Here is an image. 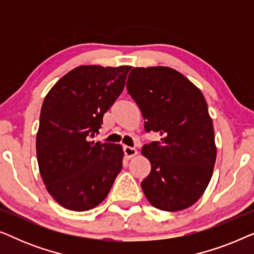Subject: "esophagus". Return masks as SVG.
<instances>
[{
    "instance_id": "1",
    "label": "esophagus",
    "mask_w": 254,
    "mask_h": 254,
    "mask_svg": "<svg viewBox=\"0 0 254 254\" xmlns=\"http://www.w3.org/2000/svg\"><path fill=\"white\" fill-rule=\"evenodd\" d=\"M124 152H125V156H126L127 158H133L134 156L137 154L136 149L131 148V147H124Z\"/></svg>"
}]
</instances>
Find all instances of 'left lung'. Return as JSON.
<instances>
[{"label": "left lung", "mask_w": 254, "mask_h": 254, "mask_svg": "<svg viewBox=\"0 0 254 254\" xmlns=\"http://www.w3.org/2000/svg\"><path fill=\"white\" fill-rule=\"evenodd\" d=\"M127 90L137 104L147 133L161 141L144 144L151 171L141 187L152 206L184 210L196 202L209 184L216 161L213 120L202 92L169 67L134 68Z\"/></svg>", "instance_id": "left-lung-1"}]
</instances>
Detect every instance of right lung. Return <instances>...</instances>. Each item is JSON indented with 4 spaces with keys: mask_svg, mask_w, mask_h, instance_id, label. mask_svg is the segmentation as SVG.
<instances>
[{
    "mask_svg": "<svg viewBox=\"0 0 254 254\" xmlns=\"http://www.w3.org/2000/svg\"><path fill=\"white\" fill-rule=\"evenodd\" d=\"M129 65H79L55 83L41 106L37 159L48 193L75 211L95 208L123 169L120 144L90 141L125 88Z\"/></svg>",
    "mask_w": 254,
    "mask_h": 254,
    "instance_id": "add662e5",
    "label": "right lung"
}]
</instances>
